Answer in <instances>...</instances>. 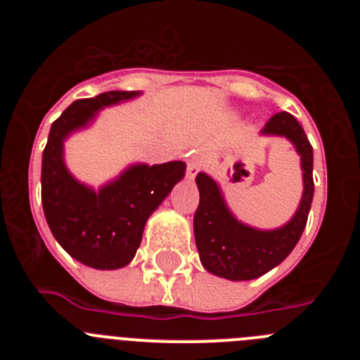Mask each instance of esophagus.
I'll use <instances>...</instances> for the list:
<instances>
[{
	"instance_id": "esophagus-1",
	"label": "esophagus",
	"mask_w": 360,
	"mask_h": 360,
	"mask_svg": "<svg viewBox=\"0 0 360 360\" xmlns=\"http://www.w3.org/2000/svg\"><path fill=\"white\" fill-rule=\"evenodd\" d=\"M200 167H202V160H200V157L193 155V157L187 160V178L193 180V178L196 176V173L200 171Z\"/></svg>"
}]
</instances>
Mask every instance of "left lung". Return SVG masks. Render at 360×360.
<instances>
[{"mask_svg": "<svg viewBox=\"0 0 360 360\" xmlns=\"http://www.w3.org/2000/svg\"><path fill=\"white\" fill-rule=\"evenodd\" d=\"M262 136L287 139L301 158L303 195L294 216L278 229H256L232 214L221 187L207 173L196 174L200 203L195 212V240L200 262L207 272L231 281H249L266 274L294 250L307 227L314 198V151L304 129L287 111L276 113Z\"/></svg>", "mask_w": 360, "mask_h": 360, "instance_id": "left-lung-1", "label": "left lung"}]
</instances>
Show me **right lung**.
I'll return each mask as SVG.
<instances>
[{
    "mask_svg": "<svg viewBox=\"0 0 360 360\" xmlns=\"http://www.w3.org/2000/svg\"><path fill=\"white\" fill-rule=\"evenodd\" d=\"M142 91H106L70 104L52 124L41 165V200L46 224L63 249L98 270L128 265L141 247L149 216L186 176V162L131 164L98 189L79 182L65 162V142L86 129L108 106Z\"/></svg>",
    "mask_w": 360,
    "mask_h": 360,
    "instance_id": "add662e5",
    "label": "right lung"
}]
</instances>
